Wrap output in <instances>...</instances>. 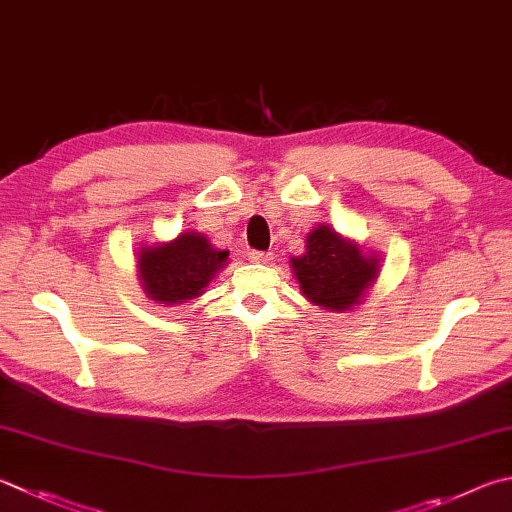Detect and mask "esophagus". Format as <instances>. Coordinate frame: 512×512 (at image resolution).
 <instances>
[{
	"mask_svg": "<svg viewBox=\"0 0 512 512\" xmlns=\"http://www.w3.org/2000/svg\"><path fill=\"white\" fill-rule=\"evenodd\" d=\"M248 259L253 264H268L273 259L271 253H262V250H253V253H248Z\"/></svg>",
	"mask_w": 512,
	"mask_h": 512,
	"instance_id": "1",
	"label": "esophagus"
}]
</instances>
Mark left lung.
<instances>
[{
  "mask_svg": "<svg viewBox=\"0 0 512 512\" xmlns=\"http://www.w3.org/2000/svg\"><path fill=\"white\" fill-rule=\"evenodd\" d=\"M291 266L306 300L338 313L360 304L380 273L376 255H365L356 241L324 224L306 235L304 255Z\"/></svg>",
  "mask_w": 512,
  "mask_h": 512,
  "instance_id": "left-lung-1",
  "label": "left lung"
}]
</instances>
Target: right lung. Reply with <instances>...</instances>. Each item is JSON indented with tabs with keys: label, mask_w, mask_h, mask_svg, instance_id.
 I'll return each instance as SVG.
<instances>
[{
	"label": "right lung",
	"mask_w": 512,
	"mask_h": 512,
	"mask_svg": "<svg viewBox=\"0 0 512 512\" xmlns=\"http://www.w3.org/2000/svg\"><path fill=\"white\" fill-rule=\"evenodd\" d=\"M226 264L228 250L212 248L201 232L190 230L165 244L143 246L138 277L150 300L172 306L199 297Z\"/></svg>",
	"instance_id": "right-lung-1"
}]
</instances>
